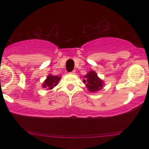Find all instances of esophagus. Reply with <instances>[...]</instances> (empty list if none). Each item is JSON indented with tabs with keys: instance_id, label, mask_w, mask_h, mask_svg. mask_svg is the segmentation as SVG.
Listing matches in <instances>:
<instances>
[{
	"instance_id": "1",
	"label": "esophagus",
	"mask_w": 149,
	"mask_h": 149,
	"mask_svg": "<svg viewBox=\"0 0 149 149\" xmlns=\"http://www.w3.org/2000/svg\"><path fill=\"white\" fill-rule=\"evenodd\" d=\"M70 73H71V74H75V73H76V70H73L71 72H70Z\"/></svg>"
}]
</instances>
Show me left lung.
<instances>
[{
    "label": "left lung",
    "instance_id": "8db88e82",
    "mask_svg": "<svg viewBox=\"0 0 149 149\" xmlns=\"http://www.w3.org/2000/svg\"><path fill=\"white\" fill-rule=\"evenodd\" d=\"M83 82L86 83L88 90L91 92H95L103 88V80H101L94 71H90L85 76Z\"/></svg>",
    "mask_w": 149,
    "mask_h": 149
}]
</instances>
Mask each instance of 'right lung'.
Segmentation results:
<instances>
[{"label":"right lung","instance_id":"add662e5","mask_svg":"<svg viewBox=\"0 0 149 149\" xmlns=\"http://www.w3.org/2000/svg\"><path fill=\"white\" fill-rule=\"evenodd\" d=\"M60 78V76H54L52 75H48L47 78L44 81L43 84L42 85V87L46 88L47 90H52L54 87H55L58 84Z\"/></svg>","mask_w":149,"mask_h":149}]
</instances>
